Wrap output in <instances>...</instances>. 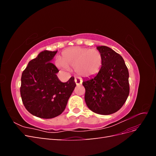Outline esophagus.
<instances>
[{
  "mask_svg": "<svg viewBox=\"0 0 156 156\" xmlns=\"http://www.w3.org/2000/svg\"><path fill=\"white\" fill-rule=\"evenodd\" d=\"M75 83L77 85H79V84H82V81L79 78H75Z\"/></svg>",
  "mask_w": 156,
  "mask_h": 156,
  "instance_id": "34e87169",
  "label": "esophagus"
}]
</instances>
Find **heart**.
I'll return each instance as SVG.
<instances>
[{"label": "heart", "instance_id": "heart-1", "mask_svg": "<svg viewBox=\"0 0 156 156\" xmlns=\"http://www.w3.org/2000/svg\"><path fill=\"white\" fill-rule=\"evenodd\" d=\"M103 64V56L100 51L88 48H75L66 50L61 60L56 61L58 68L68 71L75 68V72L83 77H93L100 72Z\"/></svg>", "mask_w": 156, "mask_h": 156}]
</instances>
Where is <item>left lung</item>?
Listing matches in <instances>:
<instances>
[{"mask_svg":"<svg viewBox=\"0 0 156 156\" xmlns=\"http://www.w3.org/2000/svg\"><path fill=\"white\" fill-rule=\"evenodd\" d=\"M103 56L96 76L84 79L87 107L97 114L108 115L119 111L129 93V72L122 56L107 46H97Z\"/></svg>","mask_w":156,"mask_h":156,"instance_id":"obj_1","label":"left lung"}]
</instances>
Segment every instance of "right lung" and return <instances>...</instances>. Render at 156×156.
<instances>
[{"mask_svg": "<svg viewBox=\"0 0 156 156\" xmlns=\"http://www.w3.org/2000/svg\"><path fill=\"white\" fill-rule=\"evenodd\" d=\"M57 51H41L22 73L20 92L23 104L32 115L41 119L62 114L76 87L73 77L62 83L56 75L59 71L51 61Z\"/></svg>", "mask_w": 156, "mask_h": 156, "instance_id": "1", "label": "right lung"}]
</instances>
